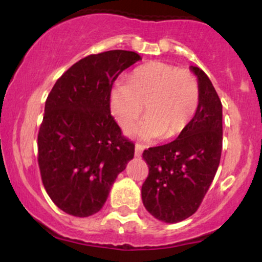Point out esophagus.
<instances>
[{"label": "esophagus", "instance_id": "obj_1", "mask_svg": "<svg viewBox=\"0 0 262 262\" xmlns=\"http://www.w3.org/2000/svg\"><path fill=\"white\" fill-rule=\"evenodd\" d=\"M141 151H143V146H141L140 144H137V145H135V156L139 158L141 155Z\"/></svg>", "mask_w": 262, "mask_h": 262}]
</instances>
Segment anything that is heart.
I'll use <instances>...</instances> for the list:
<instances>
[{"label":"heart","instance_id":"heart-1","mask_svg":"<svg viewBox=\"0 0 262 262\" xmlns=\"http://www.w3.org/2000/svg\"><path fill=\"white\" fill-rule=\"evenodd\" d=\"M200 102V86L187 69L161 61L137 68L128 82H117L111 91V110L122 127L144 117L129 133L141 139H165L179 135L192 121Z\"/></svg>","mask_w":262,"mask_h":262}]
</instances>
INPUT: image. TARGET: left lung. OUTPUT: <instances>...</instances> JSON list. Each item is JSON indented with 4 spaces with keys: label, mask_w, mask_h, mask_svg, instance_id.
Returning <instances> with one entry per match:
<instances>
[{
    "label": "left lung",
    "mask_w": 262,
    "mask_h": 262,
    "mask_svg": "<svg viewBox=\"0 0 262 262\" xmlns=\"http://www.w3.org/2000/svg\"><path fill=\"white\" fill-rule=\"evenodd\" d=\"M200 102L177 139L144 150L149 175L141 186L144 207L156 219L177 223L202 203L217 172L223 145L222 102L209 77L197 66Z\"/></svg>",
    "instance_id": "left-lung-1"
}]
</instances>
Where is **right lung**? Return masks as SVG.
<instances>
[{"label":"right lung","instance_id":"add662e5","mask_svg":"<svg viewBox=\"0 0 262 262\" xmlns=\"http://www.w3.org/2000/svg\"><path fill=\"white\" fill-rule=\"evenodd\" d=\"M138 60L127 50L91 54L69 68L48 95L38 164L45 191L68 214L90 217L101 210L133 159L134 143L114 121L110 101L118 75Z\"/></svg>","mask_w":262,"mask_h":262}]
</instances>
